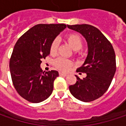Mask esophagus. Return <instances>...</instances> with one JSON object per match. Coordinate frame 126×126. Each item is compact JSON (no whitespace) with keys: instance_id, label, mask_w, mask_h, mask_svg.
Wrapping results in <instances>:
<instances>
[{"instance_id":"34e87169","label":"esophagus","mask_w":126,"mask_h":126,"mask_svg":"<svg viewBox=\"0 0 126 126\" xmlns=\"http://www.w3.org/2000/svg\"><path fill=\"white\" fill-rule=\"evenodd\" d=\"M59 74L61 76H67V74H65V73H63V72H60Z\"/></svg>"}]
</instances>
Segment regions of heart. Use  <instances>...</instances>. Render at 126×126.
I'll use <instances>...</instances> for the list:
<instances>
[{
  "label": "heart",
  "instance_id": "obj_1",
  "mask_svg": "<svg viewBox=\"0 0 126 126\" xmlns=\"http://www.w3.org/2000/svg\"><path fill=\"white\" fill-rule=\"evenodd\" d=\"M65 39L69 44V46L74 50H80L83 46V40L81 37L77 33H69L66 36ZM57 47H58V41L57 39H55L51 43L50 47L51 53L55 54L57 50ZM55 65L60 70L66 71L70 69V68L72 66V63L71 62L64 58H59L55 62Z\"/></svg>",
  "mask_w": 126,
  "mask_h": 126
}]
</instances>
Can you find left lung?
<instances>
[{"instance_id": "left-lung-1", "label": "left lung", "mask_w": 126, "mask_h": 126, "mask_svg": "<svg viewBox=\"0 0 126 126\" xmlns=\"http://www.w3.org/2000/svg\"><path fill=\"white\" fill-rule=\"evenodd\" d=\"M80 33L88 43V56L76 71L86 73V77L77 79L69 86L71 94L82 102L98 99L109 88L116 72V55L113 46L98 29L89 24L67 25Z\"/></svg>"}]
</instances>
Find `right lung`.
<instances>
[{"label": "right lung", "mask_w": 126, "mask_h": 126, "mask_svg": "<svg viewBox=\"0 0 126 126\" xmlns=\"http://www.w3.org/2000/svg\"><path fill=\"white\" fill-rule=\"evenodd\" d=\"M66 27L64 24H37L24 33L14 47L10 60L12 83L18 94L30 102H43L52 93L59 73H45L41 64L50 52L51 43Z\"/></svg>", "instance_id": "1"}]
</instances>
